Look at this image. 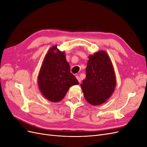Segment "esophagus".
<instances>
[{
	"label": "esophagus",
	"instance_id": "esophagus-1",
	"mask_svg": "<svg viewBox=\"0 0 147 147\" xmlns=\"http://www.w3.org/2000/svg\"><path fill=\"white\" fill-rule=\"evenodd\" d=\"M76 78H77V79L78 80V82L80 83H81V79H80V77L79 76H78V75H77L76 76Z\"/></svg>",
	"mask_w": 147,
	"mask_h": 147
}]
</instances>
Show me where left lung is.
<instances>
[{
	"label": "left lung",
	"mask_w": 147,
	"mask_h": 147,
	"mask_svg": "<svg viewBox=\"0 0 147 147\" xmlns=\"http://www.w3.org/2000/svg\"><path fill=\"white\" fill-rule=\"evenodd\" d=\"M88 58L86 78L81 88L88 103L98 105L112 95L117 84L116 76L112 61L105 51L96 52Z\"/></svg>",
	"instance_id": "8db88e82"
}]
</instances>
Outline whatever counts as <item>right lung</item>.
I'll use <instances>...</instances> for the list:
<instances>
[{"label":"right lung","instance_id":"right-lung-1","mask_svg":"<svg viewBox=\"0 0 147 147\" xmlns=\"http://www.w3.org/2000/svg\"><path fill=\"white\" fill-rule=\"evenodd\" d=\"M37 83L44 97L53 102L63 100L70 86L79 84L70 72L65 51H60L57 45L53 46L44 57Z\"/></svg>","mask_w":147,"mask_h":147}]
</instances>
